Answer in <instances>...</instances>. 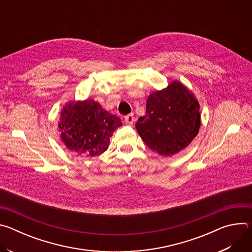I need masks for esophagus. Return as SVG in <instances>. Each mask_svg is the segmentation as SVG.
<instances>
[{
    "label": "esophagus",
    "instance_id": "1",
    "mask_svg": "<svg viewBox=\"0 0 252 252\" xmlns=\"http://www.w3.org/2000/svg\"><path fill=\"white\" fill-rule=\"evenodd\" d=\"M133 122H134L133 114H129V115H127V116L125 118V123H126V125H128V126H132Z\"/></svg>",
    "mask_w": 252,
    "mask_h": 252
}]
</instances>
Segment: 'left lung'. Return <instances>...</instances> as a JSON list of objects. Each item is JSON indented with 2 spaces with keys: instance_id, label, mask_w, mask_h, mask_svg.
Wrapping results in <instances>:
<instances>
[{
  "instance_id": "left-lung-1",
  "label": "left lung",
  "mask_w": 252,
  "mask_h": 252,
  "mask_svg": "<svg viewBox=\"0 0 252 252\" xmlns=\"http://www.w3.org/2000/svg\"><path fill=\"white\" fill-rule=\"evenodd\" d=\"M200 125L197 98L175 80L149 95L146 116L138 119L135 127L150 149L161 157H170L189 145Z\"/></svg>"
}]
</instances>
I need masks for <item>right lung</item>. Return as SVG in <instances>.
<instances>
[{
    "mask_svg": "<svg viewBox=\"0 0 252 252\" xmlns=\"http://www.w3.org/2000/svg\"><path fill=\"white\" fill-rule=\"evenodd\" d=\"M123 126L116 115L93 98L68 100L60 114L58 128L63 145L78 156L96 157L110 146L114 131Z\"/></svg>",
    "mask_w": 252,
    "mask_h": 252,
    "instance_id": "right-lung-1",
    "label": "right lung"
}]
</instances>
